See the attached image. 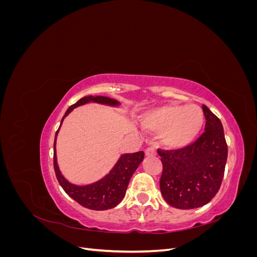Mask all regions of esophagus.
<instances>
[{
	"label": "esophagus",
	"mask_w": 257,
	"mask_h": 257,
	"mask_svg": "<svg viewBox=\"0 0 257 257\" xmlns=\"http://www.w3.org/2000/svg\"><path fill=\"white\" fill-rule=\"evenodd\" d=\"M145 153H146L147 157H154V155H157V151H155L153 147L147 148V149L145 150Z\"/></svg>",
	"instance_id": "1"
}]
</instances>
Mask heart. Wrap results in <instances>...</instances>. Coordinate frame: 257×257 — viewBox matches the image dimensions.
I'll return each instance as SVG.
<instances>
[{
    "mask_svg": "<svg viewBox=\"0 0 257 257\" xmlns=\"http://www.w3.org/2000/svg\"><path fill=\"white\" fill-rule=\"evenodd\" d=\"M145 130L161 133V143L169 149H183L195 141L205 123V113L196 104H166L143 113Z\"/></svg>",
    "mask_w": 257,
    "mask_h": 257,
    "instance_id": "b5f03b06",
    "label": "heart"
}]
</instances>
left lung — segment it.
I'll use <instances>...</instances> for the list:
<instances>
[{"instance_id": "1", "label": "left lung", "mask_w": 257, "mask_h": 257, "mask_svg": "<svg viewBox=\"0 0 257 257\" xmlns=\"http://www.w3.org/2000/svg\"><path fill=\"white\" fill-rule=\"evenodd\" d=\"M205 132L183 149L158 150L163 164L160 189L166 203L178 209L208 204L220 190L227 160V145L217 116L203 105Z\"/></svg>"}]
</instances>
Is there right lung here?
I'll use <instances>...</instances> for the list:
<instances>
[{"mask_svg": "<svg viewBox=\"0 0 257 257\" xmlns=\"http://www.w3.org/2000/svg\"><path fill=\"white\" fill-rule=\"evenodd\" d=\"M90 102L112 107L120 105V103L116 99L107 96H84L80 98L76 104L68 108L61 120V124L63 122L65 116L74 108ZM59 130L60 127L57 131L53 144V166L57 179L60 185L62 186V189L65 191L69 197H72L79 205L91 210H107L119 205L124 195H125L131 177L133 176L134 172L144 160L145 152L138 151L135 153L122 154L118 162L115 163L113 168L109 172V174H107L100 180L87 185H76L66 180L63 175L61 174L58 166L56 144Z\"/></svg>", "mask_w": 257, "mask_h": 257, "instance_id": "obj_1", "label": "right lung"}]
</instances>
